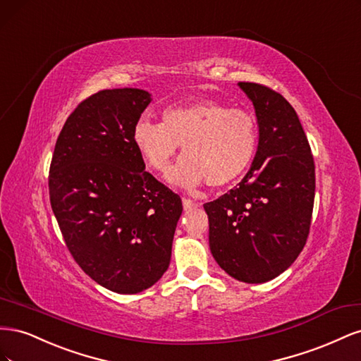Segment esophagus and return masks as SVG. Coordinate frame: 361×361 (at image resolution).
Segmentation results:
<instances>
[{
	"label": "esophagus",
	"instance_id": "1",
	"mask_svg": "<svg viewBox=\"0 0 361 361\" xmlns=\"http://www.w3.org/2000/svg\"><path fill=\"white\" fill-rule=\"evenodd\" d=\"M182 203H183V209L185 211H192V209H195V207H199V203H195V202H192V200H190V199H182Z\"/></svg>",
	"mask_w": 361,
	"mask_h": 361
}]
</instances>
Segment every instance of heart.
I'll list each match as a JSON object with an SVG mask.
<instances>
[{
    "label": "heart",
    "mask_w": 361,
    "mask_h": 361,
    "mask_svg": "<svg viewBox=\"0 0 361 361\" xmlns=\"http://www.w3.org/2000/svg\"><path fill=\"white\" fill-rule=\"evenodd\" d=\"M133 141L146 166L166 173L183 146V158L170 174L182 187H224L241 176L255 157V116L216 101H200L164 111L162 123L143 116L133 129Z\"/></svg>",
    "instance_id": "obj_1"
}]
</instances>
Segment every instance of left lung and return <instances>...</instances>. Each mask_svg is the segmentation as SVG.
<instances>
[{
  "label": "left lung",
  "instance_id": "obj_1",
  "mask_svg": "<svg viewBox=\"0 0 361 361\" xmlns=\"http://www.w3.org/2000/svg\"><path fill=\"white\" fill-rule=\"evenodd\" d=\"M253 102L259 141L238 187L203 207L216 264L244 283H265L285 272L307 241L314 162L292 105L256 82H238Z\"/></svg>",
  "mask_w": 361,
  "mask_h": 361
}]
</instances>
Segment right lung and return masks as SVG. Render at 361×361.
Returning <instances> with one entry per match:
<instances>
[{"instance_id":"add662e5","label":"right lung","mask_w":361,"mask_h":361,"mask_svg":"<svg viewBox=\"0 0 361 361\" xmlns=\"http://www.w3.org/2000/svg\"><path fill=\"white\" fill-rule=\"evenodd\" d=\"M152 96L102 90L68 117L49 169V200L71 255L87 276L117 293L162 277L182 200L145 169L133 129Z\"/></svg>"}]
</instances>
